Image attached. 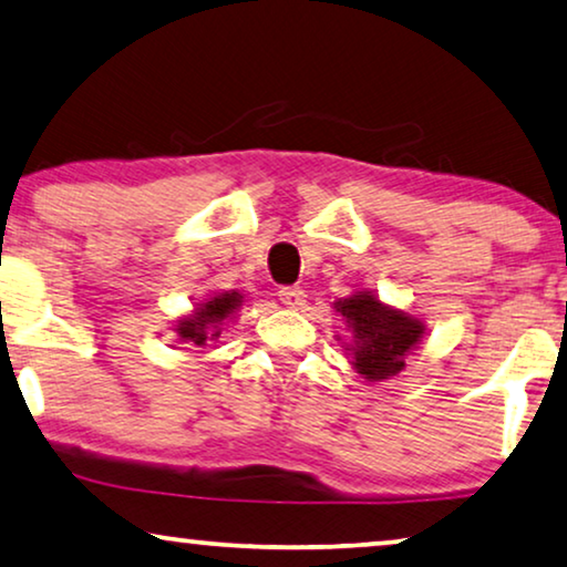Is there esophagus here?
Instances as JSON below:
<instances>
[{
	"instance_id": "obj_1",
	"label": "esophagus",
	"mask_w": 567,
	"mask_h": 567,
	"mask_svg": "<svg viewBox=\"0 0 567 567\" xmlns=\"http://www.w3.org/2000/svg\"><path fill=\"white\" fill-rule=\"evenodd\" d=\"M280 300H282V306H287V308H292V310H298V308H302L306 306V290H302V287H280Z\"/></svg>"
}]
</instances>
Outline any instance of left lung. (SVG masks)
Returning a JSON list of instances; mask_svg holds the SVG:
<instances>
[{"instance_id": "1", "label": "left lung", "mask_w": 567, "mask_h": 567, "mask_svg": "<svg viewBox=\"0 0 567 567\" xmlns=\"http://www.w3.org/2000/svg\"><path fill=\"white\" fill-rule=\"evenodd\" d=\"M336 310L353 331V367L369 382H382L400 374L404 359L425 331L417 318L384 306L369 292L338 300Z\"/></svg>"}]
</instances>
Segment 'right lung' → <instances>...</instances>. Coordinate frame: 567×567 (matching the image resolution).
<instances>
[{"label": "right lung", "instance_id": "1", "mask_svg": "<svg viewBox=\"0 0 567 567\" xmlns=\"http://www.w3.org/2000/svg\"><path fill=\"white\" fill-rule=\"evenodd\" d=\"M241 295L239 292H218L214 298L200 302V308H196V312L188 318H183L181 323H177V336H181V341L185 343H193V346H206L208 338H216L218 333V326L224 323L226 318L236 312V308L241 306Z\"/></svg>", "mask_w": 567, "mask_h": 567}]
</instances>
